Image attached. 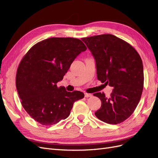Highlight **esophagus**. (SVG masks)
<instances>
[{
  "mask_svg": "<svg viewBox=\"0 0 158 158\" xmlns=\"http://www.w3.org/2000/svg\"><path fill=\"white\" fill-rule=\"evenodd\" d=\"M84 95H85V98H89V97H92V94H88V93H85Z\"/></svg>",
  "mask_w": 158,
  "mask_h": 158,
  "instance_id": "obj_1",
  "label": "esophagus"
}]
</instances>
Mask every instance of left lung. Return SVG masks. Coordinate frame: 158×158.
<instances>
[{
	"mask_svg": "<svg viewBox=\"0 0 158 158\" xmlns=\"http://www.w3.org/2000/svg\"><path fill=\"white\" fill-rule=\"evenodd\" d=\"M82 40L94 56L98 79L113 88L111 97L95 93L102 106L95 113L108 124L121 123L135 111L144 87V70L140 56L125 41L111 34L84 37Z\"/></svg>",
	"mask_w": 158,
	"mask_h": 158,
	"instance_id": "8db88e82",
	"label": "left lung"
}]
</instances>
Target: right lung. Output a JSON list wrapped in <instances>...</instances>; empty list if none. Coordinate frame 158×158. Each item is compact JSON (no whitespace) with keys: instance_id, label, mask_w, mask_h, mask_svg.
<instances>
[{"instance_id":"add662e5","label":"right lung","mask_w":158,"mask_h":158,"mask_svg":"<svg viewBox=\"0 0 158 158\" xmlns=\"http://www.w3.org/2000/svg\"><path fill=\"white\" fill-rule=\"evenodd\" d=\"M86 49L78 39L51 37L33 45L23 57L16 85L23 107L35 121L45 126L55 125L67 118L74 103L84 98V93L69 92L56 84Z\"/></svg>"}]
</instances>
